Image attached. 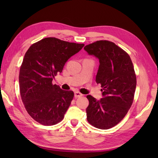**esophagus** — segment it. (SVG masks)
Listing matches in <instances>:
<instances>
[{"label": "esophagus", "mask_w": 158, "mask_h": 158, "mask_svg": "<svg viewBox=\"0 0 158 158\" xmlns=\"http://www.w3.org/2000/svg\"><path fill=\"white\" fill-rule=\"evenodd\" d=\"M82 96H83L82 94L80 93L78 91H77V92H75V98H79V97H81Z\"/></svg>", "instance_id": "obj_1"}]
</instances>
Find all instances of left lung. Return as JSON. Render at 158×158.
<instances>
[{
	"mask_svg": "<svg viewBox=\"0 0 158 158\" xmlns=\"http://www.w3.org/2000/svg\"><path fill=\"white\" fill-rule=\"evenodd\" d=\"M89 55L99 60L96 77L101 85L103 98L87 96V120L95 127L107 130L122 121L132 105L136 77L130 56L115 43L102 40L85 46Z\"/></svg>",
	"mask_w": 158,
	"mask_h": 158,
	"instance_id": "1",
	"label": "left lung"
}]
</instances>
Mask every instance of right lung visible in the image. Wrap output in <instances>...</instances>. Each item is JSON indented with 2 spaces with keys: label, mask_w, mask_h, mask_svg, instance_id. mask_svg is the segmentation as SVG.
Instances as JSON below:
<instances>
[{
  "label": "right lung",
  "mask_w": 158,
  "mask_h": 158,
  "mask_svg": "<svg viewBox=\"0 0 158 158\" xmlns=\"http://www.w3.org/2000/svg\"><path fill=\"white\" fill-rule=\"evenodd\" d=\"M83 46L48 37L33 43L26 52L19 69V92L26 110L36 122L53 126L63 119L74 93L53 85V78Z\"/></svg>",
  "instance_id": "right-lung-1"
}]
</instances>
